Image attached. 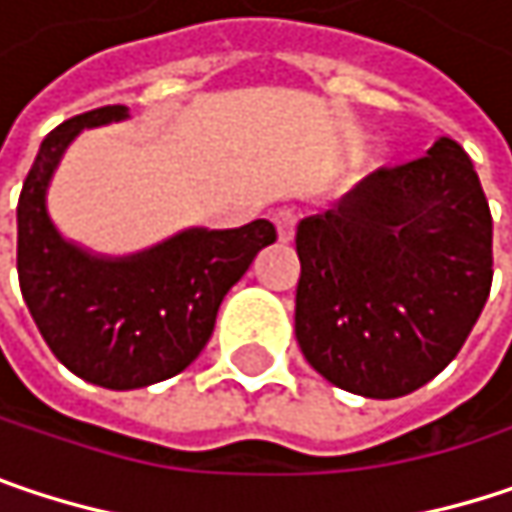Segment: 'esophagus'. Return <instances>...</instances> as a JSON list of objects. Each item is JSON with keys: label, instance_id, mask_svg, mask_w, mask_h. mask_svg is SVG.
Returning <instances> with one entry per match:
<instances>
[{"label": "esophagus", "instance_id": "esophagus-1", "mask_svg": "<svg viewBox=\"0 0 512 512\" xmlns=\"http://www.w3.org/2000/svg\"><path fill=\"white\" fill-rule=\"evenodd\" d=\"M296 219H299V216L287 208H281L272 213V222H275V228H278V237H281L284 243H287V240H293V234H296Z\"/></svg>", "mask_w": 512, "mask_h": 512}]
</instances>
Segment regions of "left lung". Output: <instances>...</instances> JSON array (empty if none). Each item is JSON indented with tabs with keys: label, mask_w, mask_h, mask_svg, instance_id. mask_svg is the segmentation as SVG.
I'll return each instance as SVG.
<instances>
[{
	"label": "left lung",
	"mask_w": 512,
	"mask_h": 512,
	"mask_svg": "<svg viewBox=\"0 0 512 512\" xmlns=\"http://www.w3.org/2000/svg\"><path fill=\"white\" fill-rule=\"evenodd\" d=\"M296 340L334 387L398 398L463 349L492 287V216L454 140L378 169L296 231Z\"/></svg>",
	"instance_id": "1"
}]
</instances>
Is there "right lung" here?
Masks as SVG:
<instances>
[{"mask_svg":"<svg viewBox=\"0 0 512 512\" xmlns=\"http://www.w3.org/2000/svg\"><path fill=\"white\" fill-rule=\"evenodd\" d=\"M128 117L105 105L46 134L17 205V272L34 325L78 378L105 390H137L187 369L208 346L225 293L255 255L275 243V225L187 228L128 257H99L67 243L46 210L52 172L81 128Z\"/></svg>","mask_w":512,"mask_h":512,"instance_id":"right-lung-1","label":"right lung"}]
</instances>
